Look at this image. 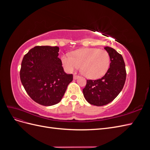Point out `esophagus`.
<instances>
[{
	"instance_id": "34e87169",
	"label": "esophagus",
	"mask_w": 150,
	"mask_h": 150,
	"mask_svg": "<svg viewBox=\"0 0 150 150\" xmlns=\"http://www.w3.org/2000/svg\"><path fill=\"white\" fill-rule=\"evenodd\" d=\"M78 75H76V74H74V76H73V78H74V79H77L78 78Z\"/></svg>"
}]
</instances>
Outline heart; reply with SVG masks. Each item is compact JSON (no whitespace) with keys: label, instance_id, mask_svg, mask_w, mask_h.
Masks as SVG:
<instances>
[{"label":"heart","instance_id":"obj_1","mask_svg":"<svg viewBox=\"0 0 150 150\" xmlns=\"http://www.w3.org/2000/svg\"><path fill=\"white\" fill-rule=\"evenodd\" d=\"M63 66L68 72H73L81 66L82 74L89 79L101 78L106 73L110 64L109 54L97 48L80 49L61 57Z\"/></svg>","mask_w":150,"mask_h":150}]
</instances>
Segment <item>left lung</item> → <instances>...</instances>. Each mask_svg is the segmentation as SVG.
Returning <instances> with one entry per match:
<instances>
[{
    "mask_svg": "<svg viewBox=\"0 0 150 150\" xmlns=\"http://www.w3.org/2000/svg\"><path fill=\"white\" fill-rule=\"evenodd\" d=\"M110 57V66L103 78L87 80L83 89L84 96L89 104L101 106L111 103L123 88L126 78L123 58L115 49L104 47Z\"/></svg>",
    "mask_w": 150,
    "mask_h": 150,
    "instance_id": "obj_1",
    "label": "left lung"
}]
</instances>
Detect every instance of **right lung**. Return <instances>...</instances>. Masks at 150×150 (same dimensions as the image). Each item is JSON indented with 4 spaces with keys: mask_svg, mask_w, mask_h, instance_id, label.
Returning <instances> with one entry per match:
<instances>
[{
    "mask_svg": "<svg viewBox=\"0 0 150 150\" xmlns=\"http://www.w3.org/2000/svg\"><path fill=\"white\" fill-rule=\"evenodd\" d=\"M57 46H35L24 56L20 78L29 96L43 106L59 103L73 79L62 66Z\"/></svg>",
    "mask_w": 150,
    "mask_h": 150,
    "instance_id": "add662e5",
    "label": "right lung"
}]
</instances>
